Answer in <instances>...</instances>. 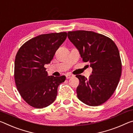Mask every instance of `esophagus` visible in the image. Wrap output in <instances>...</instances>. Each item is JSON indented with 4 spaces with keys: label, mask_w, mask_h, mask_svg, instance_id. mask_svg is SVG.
I'll list each match as a JSON object with an SVG mask.
<instances>
[{
    "label": "esophagus",
    "mask_w": 133,
    "mask_h": 133,
    "mask_svg": "<svg viewBox=\"0 0 133 133\" xmlns=\"http://www.w3.org/2000/svg\"><path fill=\"white\" fill-rule=\"evenodd\" d=\"M74 77V75L71 74H67L66 75V79H69V78H73Z\"/></svg>",
    "instance_id": "esophagus-1"
}]
</instances>
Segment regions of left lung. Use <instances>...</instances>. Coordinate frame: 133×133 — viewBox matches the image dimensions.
<instances>
[{
    "label": "left lung",
    "mask_w": 133,
    "mask_h": 133,
    "mask_svg": "<svg viewBox=\"0 0 133 133\" xmlns=\"http://www.w3.org/2000/svg\"><path fill=\"white\" fill-rule=\"evenodd\" d=\"M68 38L79 52L84 62L92 68L88 79L77 75L79 80L77 97L90 106L101 105L116 90L121 75V61L115 43L102 34L87 30L68 32Z\"/></svg>",
    "instance_id": "left-lung-1"
}]
</instances>
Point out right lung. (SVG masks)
<instances>
[{
    "label": "right lung",
    "instance_id": "right-lung-1",
    "mask_svg": "<svg viewBox=\"0 0 133 133\" xmlns=\"http://www.w3.org/2000/svg\"><path fill=\"white\" fill-rule=\"evenodd\" d=\"M67 36L66 32L42 34L28 41L17 51L15 80L22 98L30 106L43 108L55 101L58 87L66 79L48 76L44 65L51 62Z\"/></svg>",
    "mask_w": 133,
    "mask_h": 133
}]
</instances>
